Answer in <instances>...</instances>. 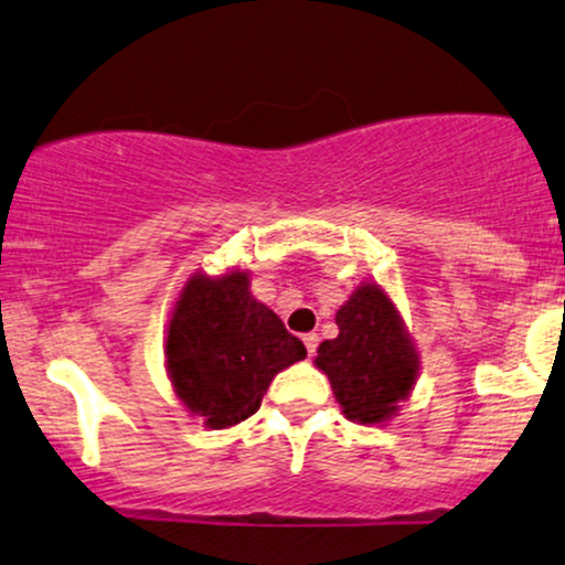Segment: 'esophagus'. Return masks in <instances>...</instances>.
<instances>
[{
    "label": "esophagus",
    "mask_w": 565,
    "mask_h": 565,
    "mask_svg": "<svg viewBox=\"0 0 565 565\" xmlns=\"http://www.w3.org/2000/svg\"><path fill=\"white\" fill-rule=\"evenodd\" d=\"M302 342H305V348H308V355H313L316 348H319V334H316V332L302 334Z\"/></svg>",
    "instance_id": "34e87169"
}]
</instances>
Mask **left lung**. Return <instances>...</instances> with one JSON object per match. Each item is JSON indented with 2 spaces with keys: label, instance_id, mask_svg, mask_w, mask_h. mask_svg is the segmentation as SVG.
I'll return each mask as SVG.
<instances>
[{
  "label": "left lung",
  "instance_id": "obj_1",
  "mask_svg": "<svg viewBox=\"0 0 565 565\" xmlns=\"http://www.w3.org/2000/svg\"><path fill=\"white\" fill-rule=\"evenodd\" d=\"M334 321L340 334L321 342L316 366L332 382L348 419L385 423L414 387L419 369L404 321L377 284H361Z\"/></svg>",
  "mask_w": 565,
  "mask_h": 565
}]
</instances>
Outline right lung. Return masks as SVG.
Returning a JSON list of instances; mask_svg holds the SVG:
<instances>
[{
  "label": "right lung",
  "instance_id": "right-lung-1",
  "mask_svg": "<svg viewBox=\"0 0 565 565\" xmlns=\"http://www.w3.org/2000/svg\"><path fill=\"white\" fill-rule=\"evenodd\" d=\"M305 359V345L257 302L242 270L191 276L172 310L167 372L174 393L212 430L244 423L281 369Z\"/></svg>",
  "mask_w": 565,
  "mask_h": 565
}]
</instances>
